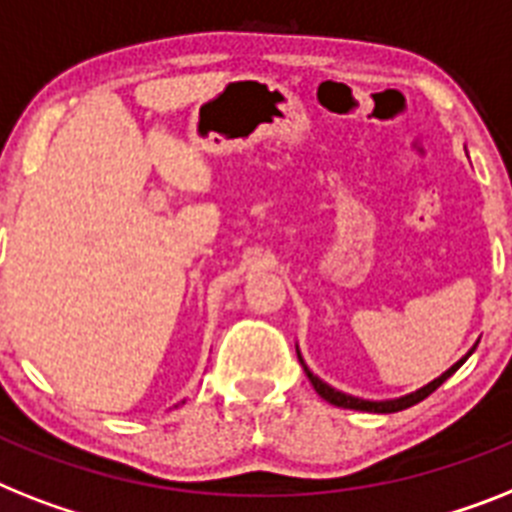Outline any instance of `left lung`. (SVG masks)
I'll return each mask as SVG.
<instances>
[{
  "mask_svg": "<svg viewBox=\"0 0 512 512\" xmlns=\"http://www.w3.org/2000/svg\"><path fill=\"white\" fill-rule=\"evenodd\" d=\"M471 353H474V350H468V356H471ZM468 356H463L458 363H455V366H450V369H447L445 374H442V377H437V379H434V382H429V384H426V387H421V390L411 392V395H405V398H400V400H384V403H371V400L350 398V395H345V392L332 390L329 384H324L322 379L314 377V374L308 371V366H306V363H303L301 353H298V358H301V363H303V371H306V377L311 379V384H314V390L319 392V395H322V398L327 400V403L337 405V408H353V411H369V413H395V411H405V408H411V405L421 403V400L429 398V395H432V392L437 390L439 384L445 382L447 377H453L455 371H458L460 366L466 363Z\"/></svg>",
  "mask_w": 512,
  "mask_h": 512,
  "instance_id": "left-lung-1",
  "label": "left lung"
}]
</instances>
